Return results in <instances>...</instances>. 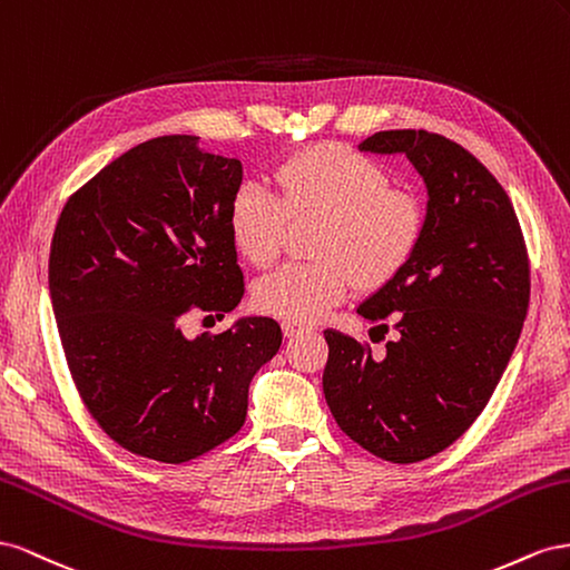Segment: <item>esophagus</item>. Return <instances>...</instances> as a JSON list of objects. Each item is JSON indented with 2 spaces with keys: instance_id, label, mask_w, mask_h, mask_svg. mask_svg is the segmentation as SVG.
Wrapping results in <instances>:
<instances>
[{
  "instance_id": "esophagus-1",
  "label": "esophagus",
  "mask_w": 570,
  "mask_h": 570,
  "mask_svg": "<svg viewBox=\"0 0 570 570\" xmlns=\"http://www.w3.org/2000/svg\"><path fill=\"white\" fill-rule=\"evenodd\" d=\"M282 332H284V336H298V334H303V332H307V327L305 324H301V322H291V320H284L282 322Z\"/></svg>"
}]
</instances>
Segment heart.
Returning a JSON list of instances; mask_svg holds the SVG:
<instances>
[{"instance_id": "1", "label": "heart", "mask_w": 570, "mask_h": 570, "mask_svg": "<svg viewBox=\"0 0 570 570\" xmlns=\"http://www.w3.org/2000/svg\"><path fill=\"white\" fill-rule=\"evenodd\" d=\"M288 217H320L313 263H286L255 286L263 313L313 322L344 301L355 279L377 288L403 269L422 234V209L411 193L392 188V176L363 153L322 142L282 161L274 190L246 184L229 205V234L253 265L279 255Z\"/></svg>"}]
</instances>
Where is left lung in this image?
Wrapping results in <instances>:
<instances>
[{
    "mask_svg": "<svg viewBox=\"0 0 570 570\" xmlns=\"http://www.w3.org/2000/svg\"><path fill=\"white\" fill-rule=\"evenodd\" d=\"M357 150L409 157L428 209L409 263L357 305L372 330L394 312L396 338L375 361L355 338L324 332L322 389L353 442L415 463L456 442L492 399L528 315V250L507 190L459 142L403 128Z\"/></svg>",
    "mask_w": 570,
    "mask_h": 570,
    "instance_id": "1",
    "label": "left lung"
}]
</instances>
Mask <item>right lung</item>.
Segmentation results:
<instances>
[{
	"label": "right lung",
	"instance_id": "right-lung-1",
	"mask_svg": "<svg viewBox=\"0 0 570 570\" xmlns=\"http://www.w3.org/2000/svg\"><path fill=\"white\" fill-rule=\"evenodd\" d=\"M198 142L159 136L114 159L63 205L50 250L80 399L114 442L161 463L234 436L250 380L282 346L272 317H238L217 336L181 332L186 313L224 317L243 298L229 234L243 167Z\"/></svg>",
	"mask_w": 570,
	"mask_h": 570
}]
</instances>
